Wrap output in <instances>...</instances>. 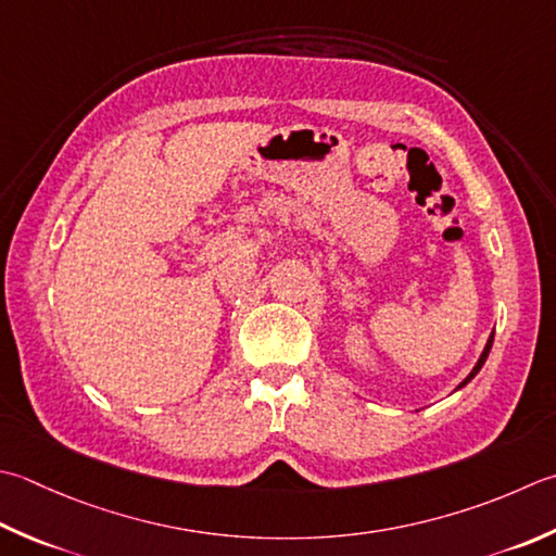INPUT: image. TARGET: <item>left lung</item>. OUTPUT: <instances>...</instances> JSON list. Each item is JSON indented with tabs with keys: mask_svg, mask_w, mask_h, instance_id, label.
Segmentation results:
<instances>
[{
	"mask_svg": "<svg viewBox=\"0 0 556 556\" xmlns=\"http://www.w3.org/2000/svg\"><path fill=\"white\" fill-rule=\"evenodd\" d=\"M492 344H494V332L492 334H489V340H486V344H484V350H482V354H480V358H477V364H475V368H472V371L470 374H467V378L463 380V383L458 386V390L460 388H465L467 383H470V380L477 376V374H480V368L484 366V362H486V356H489V352H492Z\"/></svg>",
	"mask_w": 556,
	"mask_h": 556,
	"instance_id": "1",
	"label": "left lung"
}]
</instances>
